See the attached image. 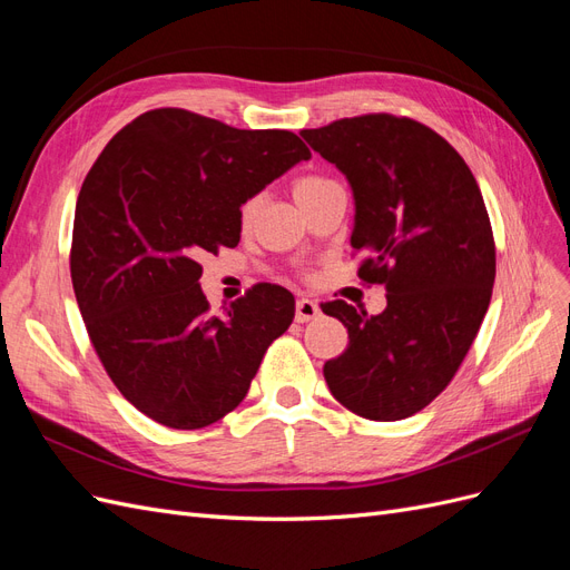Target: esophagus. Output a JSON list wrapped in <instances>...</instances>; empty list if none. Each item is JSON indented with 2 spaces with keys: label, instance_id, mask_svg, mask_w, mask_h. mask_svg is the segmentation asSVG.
<instances>
[{
  "label": "esophagus",
  "instance_id": "obj_1",
  "mask_svg": "<svg viewBox=\"0 0 570 570\" xmlns=\"http://www.w3.org/2000/svg\"><path fill=\"white\" fill-rule=\"evenodd\" d=\"M321 314V306L314 299H297V308H295V321L297 323H306V321H314Z\"/></svg>",
  "mask_w": 570,
  "mask_h": 570
}]
</instances>
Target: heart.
Instances as JSON below:
<instances>
[{
	"label": "heart",
	"mask_w": 570,
	"mask_h": 570,
	"mask_svg": "<svg viewBox=\"0 0 570 570\" xmlns=\"http://www.w3.org/2000/svg\"><path fill=\"white\" fill-rule=\"evenodd\" d=\"M333 185H337V183L331 180L327 176L302 174V176H297L295 180H292V197H295V202L299 204V209H302V206L308 199H314L316 195L323 193V189L333 187ZM258 206H262V199H258V197H249V199L243 202V206H239V220H243L245 226H247V223H252V218L258 212Z\"/></svg>",
	"instance_id": "obj_1"
}]
</instances>
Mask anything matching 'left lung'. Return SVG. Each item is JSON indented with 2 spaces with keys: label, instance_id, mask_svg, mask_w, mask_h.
Returning a JSON list of instances; mask_svg holds the SVG:
<instances>
[{
  "label": "left lung",
  "instance_id": "left-lung-1",
  "mask_svg": "<svg viewBox=\"0 0 570 570\" xmlns=\"http://www.w3.org/2000/svg\"><path fill=\"white\" fill-rule=\"evenodd\" d=\"M302 137L347 176L358 278L387 289L377 316L321 304L350 333L325 383L361 419H409L452 383L488 314L497 262L485 202L461 154L413 118H340Z\"/></svg>",
  "mask_w": 570,
  "mask_h": 570
}]
</instances>
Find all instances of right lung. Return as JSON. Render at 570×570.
Listing matches in <instances>:
<instances>
[{
    "label": "right lung",
    "mask_w": 570,
    "mask_h": 570,
    "mask_svg": "<svg viewBox=\"0 0 570 570\" xmlns=\"http://www.w3.org/2000/svg\"><path fill=\"white\" fill-rule=\"evenodd\" d=\"M306 159L289 130L168 107L130 120L92 164L76 204L73 292L111 383L151 421H220L295 318V297L271 283L209 314L199 258L235 247L243 202Z\"/></svg>",
    "instance_id": "1"
}]
</instances>
